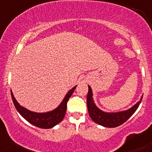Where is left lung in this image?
<instances>
[{
    "label": "left lung",
    "mask_w": 152,
    "mask_h": 152,
    "mask_svg": "<svg viewBox=\"0 0 152 152\" xmlns=\"http://www.w3.org/2000/svg\"><path fill=\"white\" fill-rule=\"evenodd\" d=\"M142 98L143 95L141 97L140 101L127 110L118 113H106L98 108L95 104L93 98L92 89L90 86H88V92L87 96L88 110L91 118L96 123L105 127H116L125 122L134 114L142 102Z\"/></svg>",
    "instance_id": "8db88e82"
}]
</instances>
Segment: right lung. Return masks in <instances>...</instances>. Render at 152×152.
<instances>
[{"mask_svg": "<svg viewBox=\"0 0 152 152\" xmlns=\"http://www.w3.org/2000/svg\"><path fill=\"white\" fill-rule=\"evenodd\" d=\"M76 88V86L72 88L67 93L61 103L56 108L47 113H35L26 109L18 103L12 94V91L10 92H11L12 100L15 107L22 117H23L27 122L36 127L42 129H49L61 122L64 118L66 111L67 102L74 93Z\"/></svg>", "mask_w": 152, "mask_h": 152, "instance_id": "add662e5", "label": "right lung"}]
</instances>
